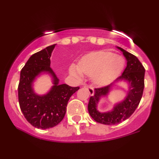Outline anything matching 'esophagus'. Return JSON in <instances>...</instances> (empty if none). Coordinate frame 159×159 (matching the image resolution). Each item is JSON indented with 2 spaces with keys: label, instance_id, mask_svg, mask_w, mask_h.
<instances>
[{
  "label": "esophagus",
  "instance_id": "1",
  "mask_svg": "<svg viewBox=\"0 0 159 159\" xmlns=\"http://www.w3.org/2000/svg\"><path fill=\"white\" fill-rule=\"evenodd\" d=\"M83 87H85V88H87V90L89 91V95H93V94H94V89H93V87H92L91 86H89V85H87V84H84Z\"/></svg>",
  "mask_w": 159,
  "mask_h": 159
}]
</instances>
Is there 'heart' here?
Here are the masks:
<instances>
[{
    "instance_id": "heart-1",
    "label": "heart",
    "mask_w": 159,
    "mask_h": 159,
    "mask_svg": "<svg viewBox=\"0 0 159 159\" xmlns=\"http://www.w3.org/2000/svg\"><path fill=\"white\" fill-rule=\"evenodd\" d=\"M124 61L119 55L107 51H98L84 55L79 65L72 64L70 73L81 78L83 73L93 75V80L98 84H105L116 78L124 67Z\"/></svg>"
}]
</instances>
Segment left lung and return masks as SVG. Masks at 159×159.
Listing matches in <instances>:
<instances>
[{
	"label": "left lung",
	"mask_w": 159,
	"mask_h": 159,
	"mask_svg": "<svg viewBox=\"0 0 159 159\" xmlns=\"http://www.w3.org/2000/svg\"><path fill=\"white\" fill-rule=\"evenodd\" d=\"M127 59V66L123 73L117 81L125 80L129 82V89L126 98L116 104L113 110L107 112H100L97 110L96 105L99 98L103 95H107L111 89V86L95 88V93L89 98L88 104V111L90 116L98 123L107 125H112L125 121L133 115L143 95L144 88V73L145 69L136 56L128 52L121 47H118Z\"/></svg>",
	"instance_id": "1"
}]
</instances>
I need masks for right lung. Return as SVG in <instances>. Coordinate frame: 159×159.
I'll return each instance as SVG.
<instances>
[{
    "label": "right lung",
    "instance_id": "1",
    "mask_svg": "<svg viewBox=\"0 0 159 159\" xmlns=\"http://www.w3.org/2000/svg\"><path fill=\"white\" fill-rule=\"evenodd\" d=\"M55 44L35 53L29 58L20 71L18 84V101L25 118L33 127L48 129L58 125L64 118L70 97L79 87L58 84V78L50 67V58ZM41 71H48L53 78L54 86L45 96L33 92L32 82Z\"/></svg>",
    "mask_w": 159,
    "mask_h": 159
}]
</instances>
